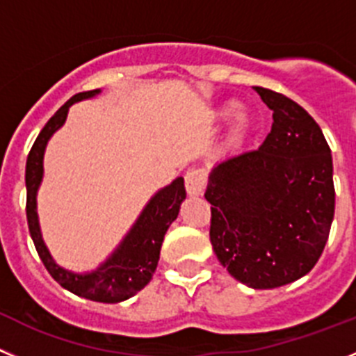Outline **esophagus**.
Instances as JSON below:
<instances>
[{
	"label": "esophagus",
	"mask_w": 356,
	"mask_h": 356,
	"mask_svg": "<svg viewBox=\"0 0 356 356\" xmlns=\"http://www.w3.org/2000/svg\"><path fill=\"white\" fill-rule=\"evenodd\" d=\"M184 181H186V191H188V195H191V197H198V195L204 193L207 174L206 170H202V168L190 170L188 174H186Z\"/></svg>",
	"instance_id": "esophagus-1"
}]
</instances>
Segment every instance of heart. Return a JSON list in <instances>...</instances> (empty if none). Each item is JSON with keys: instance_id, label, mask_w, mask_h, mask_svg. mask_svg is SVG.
Returning <instances> with one entry per match:
<instances>
[{"instance_id": "heart-1", "label": "heart", "mask_w": 356, "mask_h": 356, "mask_svg": "<svg viewBox=\"0 0 356 356\" xmlns=\"http://www.w3.org/2000/svg\"><path fill=\"white\" fill-rule=\"evenodd\" d=\"M234 111H236V104H234V102H230V104H227V106L220 111V115H222V117H227V115L234 113ZM248 126H250L248 117H246L245 113H239L238 117H236V124H234V131H232L234 138L236 140L243 138L246 131H248Z\"/></svg>"}]
</instances>
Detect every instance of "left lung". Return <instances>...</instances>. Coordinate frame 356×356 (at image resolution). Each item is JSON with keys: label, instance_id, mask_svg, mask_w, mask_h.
I'll return each mask as SVG.
<instances>
[{"label": "left lung", "instance_id": "left-lung-1", "mask_svg": "<svg viewBox=\"0 0 356 356\" xmlns=\"http://www.w3.org/2000/svg\"><path fill=\"white\" fill-rule=\"evenodd\" d=\"M273 111L262 145L230 156L209 175V238L236 280L273 289L321 257L335 211L334 165L321 127L298 102L255 86Z\"/></svg>", "mask_w": 356, "mask_h": 356}]
</instances>
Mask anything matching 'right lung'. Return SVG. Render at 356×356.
I'll use <instances>...</instances> for the list:
<instances>
[{
    "mask_svg": "<svg viewBox=\"0 0 356 356\" xmlns=\"http://www.w3.org/2000/svg\"><path fill=\"white\" fill-rule=\"evenodd\" d=\"M101 90L81 92L70 97L47 120L44 129L35 140L26 161V218L38 257L42 259L46 270L63 289L92 302L118 303L142 291L154 275L163 238L172 222L177 218L182 200L186 198V190L182 177H177L172 184L159 190L150 198L118 248L92 273H72L60 268L53 261L42 241L37 216V190L44 174V150L54 131L60 129L65 122L69 108L81 99L94 97Z\"/></svg>",
    "mask_w": 356,
    "mask_h": 356,
    "instance_id": "add662e5",
    "label": "right lung"
}]
</instances>
